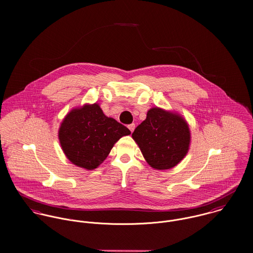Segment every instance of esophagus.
<instances>
[{
  "instance_id": "esophagus-1",
  "label": "esophagus",
  "mask_w": 253,
  "mask_h": 253,
  "mask_svg": "<svg viewBox=\"0 0 253 253\" xmlns=\"http://www.w3.org/2000/svg\"><path fill=\"white\" fill-rule=\"evenodd\" d=\"M135 127H136V125L134 124V123H132V124H130V125H128V128H129V130L131 131V132H133L134 130H135Z\"/></svg>"
}]
</instances>
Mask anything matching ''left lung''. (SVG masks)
I'll list each match as a JSON object with an SVG mask.
<instances>
[{
	"mask_svg": "<svg viewBox=\"0 0 253 253\" xmlns=\"http://www.w3.org/2000/svg\"><path fill=\"white\" fill-rule=\"evenodd\" d=\"M132 138L152 168L165 170L173 168L186 156L191 133L187 121L180 114L152 107Z\"/></svg>",
	"mask_w": 253,
	"mask_h": 253,
	"instance_id": "8db88e82",
	"label": "left lung"
}]
</instances>
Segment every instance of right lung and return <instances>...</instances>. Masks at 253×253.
Segmentation results:
<instances>
[{"label":"right lung","mask_w":253,"mask_h":253,"mask_svg":"<svg viewBox=\"0 0 253 253\" xmlns=\"http://www.w3.org/2000/svg\"><path fill=\"white\" fill-rule=\"evenodd\" d=\"M130 130L103 114L99 104L72 109L63 119L58 139L66 157L76 166L93 170L107 157L114 144Z\"/></svg>","instance_id":"right-lung-1"}]
</instances>
